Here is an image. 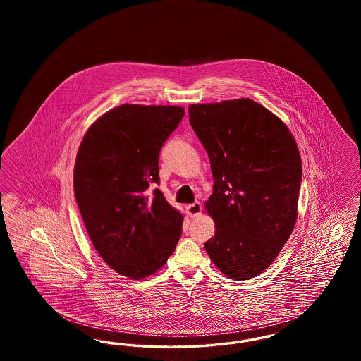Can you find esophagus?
I'll use <instances>...</instances> for the list:
<instances>
[{"instance_id":"34e87169","label":"esophagus","mask_w":361,"mask_h":361,"mask_svg":"<svg viewBox=\"0 0 361 361\" xmlns=\"http://www.w3.org/2000/svg\"><path fill=\"white\" fill-rule=\"evenodd\" d=\"M187 212H188L190 218H195V216L200 215L202 214V204L199 202H195V203L189 204V206H187Z\"/></svg>"}]
</instances>
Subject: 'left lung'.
Returning <instances> with one entry per match:
<instances>
[{
  "instance_id": "obj_1",
  "label": "left lung",
  "mask_w": 361,
  "mask_h": 361,
  "mask_svg": "<svg viewBox=\"0 0 361 361\" xmlns=\"http://www.w3.org/2000/svg\"><path fill=\"white\" fill-rule=\"evenodd\" d=\"M189 123L214 177L207 211L215 235L204 243L216 268L247 280L265 271L298 215L302 161L287 126L250 99L189 105Z\"/></svg>"
}]
</instances>
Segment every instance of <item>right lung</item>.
<instances>
[{
	"label": "right lung",
	"mask_w": 361,
	"mask_h": 361,
	"mask_svg": "<svg viewBox=\"0 0 361 361\" xmlns=\"http://www.w3.org/2000/svg\"><path fill=\"white\" fill-rule=\"evenodd\" d=\"M173 105L123 104L94 121L78 149L74 193L100 257L130 279L153 275L181 237L183 215L158 188L159 153L184 118Z\"/></svg>",
	"instance_id": "obj_1"
}]
</instances>
